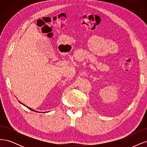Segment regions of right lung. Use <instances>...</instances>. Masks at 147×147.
I'll return each instance as SVG.
<instances>
[{
	"label": "right lung",
	"instance_id": "right-lung-1",
	"mask_svg": "<svg viewBox=\"0 0 147 147\" xmlns=\"http://www.w3.org/2000/svg\"><path fill=\"white\" fill-rule=\"evenodd\" d=\"M25 106V105H24ZM27 108H29V109H30V110H32V111H35V112H37V111H35V110H34V109H31V108H30V107H27Z\"/></svg>",
	"mask_w": 147,
	"mask_h": 147
}]
</instances>
